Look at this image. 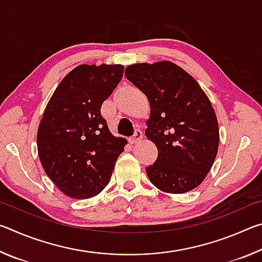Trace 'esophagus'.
Returning <instances> with one entry per match:
<instances>
[{
  "label": "esophagus",
  "instance_id": "34e87169",
  "mask_svg": "<svg viewBox=\"0 0 262 262\" xmlns=\"http://www.w3.org/2000/svg\"><path fill=\"white\" fill-rule=\"evenodd\" d=\"M142 139H143V133H142L140 129H136L135 133H134V135L130 137L129 141H130L132 144H134V143H137L139 141H141Z\"/></svg>",
  "mask_w": 262,
  "mask_h": 262
}]
</instances>
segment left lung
<instances>
[{"instance_id": "8db88e82", "label": "left lung", "mask_w": 262, "mask_h": 262, "mask_svg": "<svg viewBox=\"0 0 262 262\" xmlns=\"http://www.w3.org/2000/svg\"><path fill=\"white\" fill-rule=\"evenodd\" d=\"M125 75L147 96L145 136L158 149L147 174L158 189L183 194L196 188L210 171L220 143L219 122L199 83L171 61L128 66Z\"/></svg>"}]
</instances>
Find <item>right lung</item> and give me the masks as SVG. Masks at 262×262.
<instances>
[{"instance_id": "1", "label": "right lung", "mask_w": 262, "mask_h": 262, "mask_svg": "<svg viewBox=\"0 0 262 262\" xmlns=\"http://www.w3.org/2000/svg\"><path fill=\"white\" fill-rule=\"evenodd\" d=\"M122 64H79L52 95L37 133L46 174L73 199L96 196L108 184L127 140L101 117L104 101L121 81Z\"/></svg>"}]
</instances>
